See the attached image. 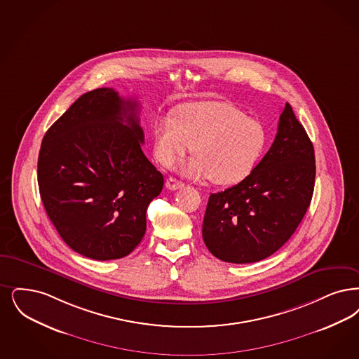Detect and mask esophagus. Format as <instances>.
<instances>
[{
	"mask_svg": "<svg viewBox=\"0 0 359 359\" xmlns=\"http://www.w3.org/2000/svg\"><path fill=\"white\" fill-rule=\"evenodd\" d=\"M165 187H167L168 189H171V191H176V189H179V188H183L184 183L180 182V180H177V179H175V177H168L167 182H165Z\"/></svg>",
	"mask_w": 359,
	"mask_h": 359,
	"instance_id": "obj_1",
	"label": "esophagus"
}]
</instances>
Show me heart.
Here are the masks:
<instances>
[{"instance_id": "obj_1", "label": "heart", "mask_w": 359, "mask_h": 359, "mask_svg": "<svg viewBox=\"0 0 359 359\" xmlns=\"http://www.w3.org/2000/svg\"><path fill=\"white\" fill-rule=\"evenodd\" d=\"M154 154L168 167L191 151L182 165L187 176L211 177L216 186H235L252 172L267 143L258 120L245 117L229 102L194 101L175 108L152 124Z\"/></svg>"}]
</instances>
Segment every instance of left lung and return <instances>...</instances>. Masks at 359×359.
<instances>
[{
    "instance_id": "left-lung-1",
    "label": "left lung",
    "mask_w": 359,
    "mask_h": 359,
    "mask_svg": "<svg viewBox=\"0 0 359 359\" xmlns=\"http://www.w3.org/2000/svg\"><path fill=\"white\" fill-rule=\"evenodd\" d=\"M314 183V147L287 102L273 145L252 172L210 195L201 230L207 248L236 264L273 255L298 229Z\"/></svg>"
}]
</instances>
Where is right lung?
I'll return each instance as SVG.
<instances>
[{"label":"right lung","instance_id":"add662e5","mask_svg":"<svg viewBox=\"0 0 359 359\" xmlns=\"http://www.w3.org/2000/svg\"><path fill=\"white\" fill-rule=\"evenodd\" d=\"M137 101L112 88L86 92L46 130L37 179L45 211L73 251L127 257L142 242L164 177L142 151Z\"/></svg>","mask_w":359,"mask_h":359}]
</instances>
